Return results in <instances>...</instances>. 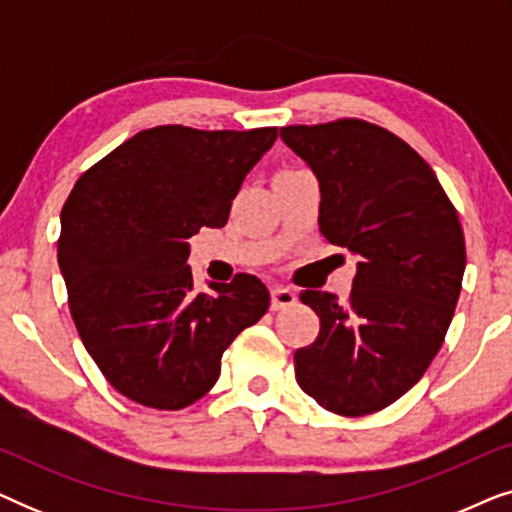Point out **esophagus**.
<instances>
[{"mask_svg": "<svg viewBox=\"0 0 512 512\" xmlns=\"http://www.w3.org/2000/svg\"><path fill=\"white\" fill-rule=\"evenodd\" d=\"M270 296H272V310H286V307H291L298 300L296 291L286 289V286H275V289L270 291Z\"/></svg>", "mask_w": 512, "mask_h": 512, "instance_id": "obj_1", "label": "esophagus"}]
</instances>
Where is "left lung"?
I'll return each instance as SVG.
<instances>
[{
    "label": "left lung",
    "mask_w": 512,
    "mask_h": 512,
    "mask_svg": "<svg viewBox=\"0 0 512 512\" xmlns=\"http://www.w3.org/2000/svg\"><path fill=\"white\" fill-rule=\"evenodd\" d=\"M279 137L319 179V230L359 256L347 303L303 291L319 317L296 380L321 408L363 417L422 380L454 317L466 268L459 214L429 163L359 118L286 125Z\"/></svg>",
    "instance_id": "8db88e82"
}]
</instances>
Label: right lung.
<instances>
[{"label":"right lung","instance_id":"obj_1","mask_svg":"<svg viewBox=\"0 0 512 512\" xmlns=\"http://www.w3.org/2000/svg\"><path fill=\"white\" fill-rule=\"evenodd\" d=\"M277 128L158 125L81 174L60 214L58 263L83 347L146 408L181 410L214 387L221 356L268 312L254 275L195 291L188 237L223 228Z\"/></svg>","mask_w":512,"mask_h":512}]
</instances>
